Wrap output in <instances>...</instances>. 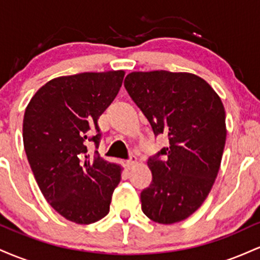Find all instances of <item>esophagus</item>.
<instances>
[{
  "label": "esophagus",
  "instance_id": "obj_1",
  "mask_svg": "<svg viewBox=\"0 0 260 260\" xmlns=\"http://www.w3.org/2000/svg\"><path fill=\"white\" fill-rule=\"evenodd\" d=\"M137 165V157L136 156H131L129 160H127V166L128 169H132Z\"/></svg>",
  "mask_w": 260,
  "mask_h": 260
}]
</instances>
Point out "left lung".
<instances>
[{
    "instance_id": "left-lung-1",
    "label": "left lung",
    "mask_w": 260,
    "mask_h": 260,
    "mask_svg": "<svg viewBox=\"0 0 260 260\" xmlns=\"http://www.w3.org/2000/svg\"><path fill=\"white\" fill-rule=\"evenodd\" d=\"M124 86L155 136L169 137V147L148 160L153 182L140 194L143 213L164 225L183 221L201 208L219 174L228 134L222 101L208 82L187 72H132Z\"/></svg>"
}]
</instances>
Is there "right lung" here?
<instances>
[{"label":"right lung","instance_id":"add662e5","mask_svg":"<svg viewBox=\"0 0 260 260\" xmlns=\"http://www.w3.org/2000/svg\"><path fill=\"white\" fill-rule=\"evenodd\" d=\"M124 71L53 78L29 101L23 143L41 193L70 221L89 225L106 216L122 168L91 159L86 143L99 145L98 120L118 94Z\"/></svg>","mask_w":260,"mask_h":260}]
</instances>
